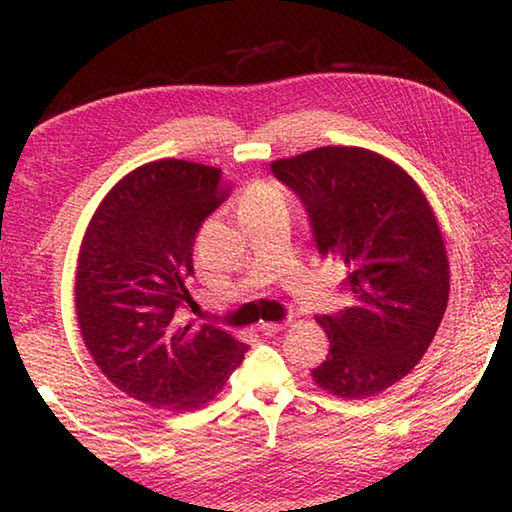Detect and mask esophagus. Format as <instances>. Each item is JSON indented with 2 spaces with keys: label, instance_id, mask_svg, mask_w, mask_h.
<instances>
[{
  "label": "esophagus",
  "instance_id": "obj_1",
  "mask_svg": "<svg viewBox=\"0 0 512 512\" xmlns=\"http://www.w3.org/2000/svg\"><path fill=\"white\" fill-rule=\"evenodd\" d=\"M259 332H262L264 336H273V334H277V332H282L284 329V325L282 323H259Z\"/></svg>",
  "mask_w": 512,
  "mask_h": 512
}]
</instances>
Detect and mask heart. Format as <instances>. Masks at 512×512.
<instances>
[{
    "mask_svg": "<svg viewBox=\"0 0 512 512\" xmlns=\"http://www.w3.org/2000/svg\"><path fill=\"white\" fill-rule=\"evenodd\" d=\"M287 207L284 194L271 183H253L248 185L237 198V214L244 221L248 216H259L273 210Z\"/></svg>",
    "mask_w": 512,
    "mask_h": 512,
    "instance_id": "1",
    "label": "heart"
}]
</instances>
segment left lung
<instances>
[{
    "label": "left lung",
    "instance_id": "left-lung-1",
    "mask_svg": "<svg viewBox=\"0 0 512 512\" xmlns=\"http://www.w3.org/2000/svg\"><path fill=\"white\" fill-rule=\"evenodd\" d=\"M309 214L318 253L345 266L352 305L318 316L329 354L316 386L366 400L404 379L436 336L449 259L427 196L400 164L361 146H320L271 162Z\"/></svg>",
    "mask_w": 512,
    "mask_h": 512
}]
</instances>
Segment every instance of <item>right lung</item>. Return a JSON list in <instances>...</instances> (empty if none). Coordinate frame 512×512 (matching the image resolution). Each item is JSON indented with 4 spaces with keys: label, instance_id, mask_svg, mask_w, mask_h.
Masks as SVG:
<instances>
[{
    "label": "right lung",
    "instance_id": "obj_1",
    "mask_svg": "<svg viewBox=\"0 0 512 512\" xmlns=\"http://www.w3.org/2000/svg\"><path fill=\"white\" fill-rule=\"evenodd\" d=\"M228 196L221 169L146 162L110 189L81 241L74 305L85 348L121 393L155 409H201L248 350L221 327L176 318L192 302L196 232Z\"/></svg>",
    "mask_w": 512,
    "mask_h": 512
}]
</instances>
